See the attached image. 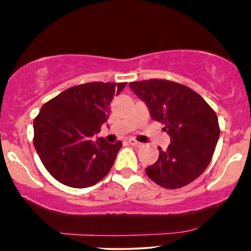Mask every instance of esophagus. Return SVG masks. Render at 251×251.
I'll list each match as a JSON object with an SVG mask.
<instances>
[{
    "instance_id": "1",
    "label": "esophagus",
    "mask_w": 251,
    "mask_h": 251,
    "mask_svg": "<svg viewBox=\"0 0 251 251\" xmlns=\"http://www.w3.org/2000/svg\"><path fill=\"white\" fill-rule=\"evenodd\" d=\"M128 144L129 145H132V146H134V147H141V142H139V141H136L135 139H133V138H129L128 139Z\"/></svg>"
}]
</instances>
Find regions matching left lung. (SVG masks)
<instances>
[{"label": "left lung", "instance_id": "obj_1", "mask_svg": "<svg viewBox=\"0 0 251 251\" xmlns=\"http://www.w3.org/2000/svg\"><path fill=\"white\" fill-rule=\"evenodd\" d=\"M129 88L148 106L151 117L170 136L166 151L146 174L157 185L178 189L204 173L211 162L220 128L213 109L186 85L168 80L131 82Z\"/></svg>", "mask_w": 251, "mask_h": 251}]
</instances>
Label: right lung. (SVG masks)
Here are the masks:
<instances>
[{
  "instance_id": "1",
  "label": "right lung",
  "mask_w": 251,
  "mask_h": 251,
  "mask_svg": "<svg viewBox=\"0 0 251 251\" xmlns=\"http://www.w3.org/2000/svg\"><path fill=\"white\" fill-rule=\"evenodd\" d=\"M126 84L76 85L41 106L33 122V144L44 167L58 182L83 189L109 174L122 142L111 145L94 135L109 119L113 96Z\"/></svg>"
}]
</instances>
